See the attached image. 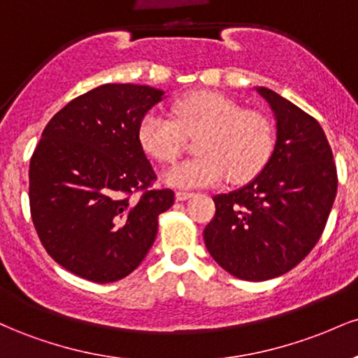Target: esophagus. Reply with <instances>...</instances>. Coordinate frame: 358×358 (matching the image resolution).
Wrapping results in <instances>:
<instances>
[{
	"label": "esophagus",
	"mask_w": 358,
	"mask_h": 358,
	"mask_svg": "<svg viewBox=\"0 0 358 358\" xmlns=\"http://www.w3.org/2000/svg\"><path fill=\"white\" fill-rule=\"evenodd\" d=\"M193 195L192 192H185V190H178L175 193V196H176V200H180V202H183V200H187V199H190V196Z\"/></svg>",
	"instance_id": "34e87169"
}]
</instances>
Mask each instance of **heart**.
Segmentation results:
<instances>
[{"label": "heart", "mask_w": 358, "mask_h": 358, "mask_svg": "<svg viewBox=\"0 0 358 358\" xmlns=\"http://www.w3.org/2000/svg\"><path fill=\"white\" fill-rule=\"evenodd\" d=\"M175 119L148 113L138 127L139 145L158 163L176 162L196 138L199 155L171 168L166 180L175 187H205L229 176L245 183L261 173L276 150V126L268 114L244 109L219 92H192L171 106Z\"/></svg>", "instance_id": "b5f03b06"}]
</instances>
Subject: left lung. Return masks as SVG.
I'll return each mask as SVG.
<instances>
[{"label": "left lung", "mask_w": 358, "mask_h": 358, "mask_svg": "<svg viewBox=\"0 0 358 358\" xmlns=\"http://www.w3.org/2000/svg\"><path fill=\"white\" fill-rule=\"evenodd\" d=\"M276 116V150L252 182L213 196L203 241L217 264L244 281L298 266L322 237L336 195V166L322 126L274 90L259 87Z\"/></svg>", "instance_id": "left-lung-1"}]
</instances>
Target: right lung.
I'll use <instances>...</instances> for the list:
<instances>
[{
  "label": "right lung",
  "mask_w": 358,
  "mask_h": 358,
  "mask_svg": "<svg viewBox=\"0 0 358 358\" xmlns=\"http://www.w3.org/2000/svg\"><path fill=\"white\" fill-rule=\"evenodd\" d=\"M163 90L104 84L69 102L45 126L30 159V212L53 261L92 282H114L141 264L159 213L175 202L156 188L138 139Z\"/></svg>",
  "instance_id": "1"
}]
</instances>
